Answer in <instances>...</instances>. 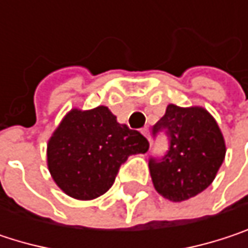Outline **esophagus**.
<instances>
[{
	"label": "esophagus",
	"mask_w": 248,
	"mask_h": 248,
	"mask_svg": "<svg viewBox=\"0 0 248 248\" xmlns=\"http://www.w3.org/2000/svg\"><path fill=\"white\" fill-rule=\"evenodd\" d=\"M140 132H142V135H143V136H146V139H148V140L151 139V135H149V129H148V127H142V129H140Z\"/></svg>",
	"instance_id": "esophagus-1"
}]
</instances>
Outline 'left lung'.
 <instances>
[{"label": "left lung", "mask_w": 248, "mask_h": 248, "mask_svg": "<svg viewBox=\"0 0 248 248\" xmlns=\"http://www.w3.org/2000/svg\"><path fill=\"white\" fill-rule=\"evenodd\" d=\"M164 132L168 151L149 158L155 189L173 202L189 200L214 181L225 156V143L214 118L202 108L170 105L154 124L152 136Z\"/></svg>", "instance_id": "obj_1"}]
</instances>
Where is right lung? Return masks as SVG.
<instances>
[{
	"mask_svg": "<svg viewBox=\"0 0 248 248\" xmlns=\"http://www.w3.org/2000/svg\"><path fill=\"white\" fill-rule=\"evenodd\" d=\"M148 139L118 124L106 106L72 110L48 140V170L56 184L77 200H93L115 182L130 155L145 154Z\"/></svg>",
	"mask_w": 248,
	"mask_h": 248,
	"instance_id": "add662e5",
	"label": "right lung"
}]
</instances>
